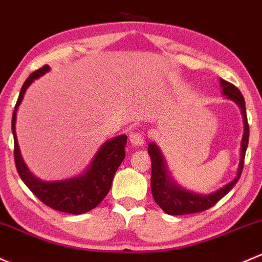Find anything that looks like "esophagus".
I'll return each mask as SVG.
<instances>
[{
	"mask_svg": "<svg viewBox=\"0 0 262 262\" xmlns=\"http://www.w3.org/2000/svg\"><path fill=\"white\" fill-rule=\"evenodd\" d=\"M130 141L135 146H142L145 144V134L142 131H135L131 132Z\"/></svg>",
	"mask_w": 262,
	"mask_h": 262,
	"instance_id": "34e87169",
	"label": "esophagus"
}]
</instances>
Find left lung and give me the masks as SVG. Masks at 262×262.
Wrapping results in <instances>:
<instances>
[{
	"instance_id": "8db88e82",
	"label": "left lung",
	"mask_w": 262,
	"mask_h": 262,
	"mask_svg": "<svg viewBox=\"0 0 262 262\" xmlns=\"http://www.w3.org/2000/svg\"><path fill=\"white\" fill-rule=\"evenodd\" d=\"M221 84L223 87V94L238 104L242 111V116H244L245 132L241 142V160H239L237 177L227 185L221 188L220 190L208 194V195H199V194L191 193V191L180 188L174 180H171V178H169L160 150L155 144L151 142L149 149H147V152L151 158V193H152L154 201L156 202V204L168 214L182 215L207 211L214 206L220 199H222L234 187V184L238 182L239 177H241L250 134L245 99L238 88L232 83L221 79Z\"/></svg>"
}]
</instances>
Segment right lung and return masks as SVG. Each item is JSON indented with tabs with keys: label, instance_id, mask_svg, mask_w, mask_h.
<instances>
[{
	"label": "right lung",
	"instance_id": "add662e5",
	"mask_svg": "<svg viewBox=\"0 0 262 262\" xmlns=\"http://www.w3.org/2000/svg\"><path fill=\"white\" fill-rule=\"evenodd\" d=\"M49 66H44L31 73L30 77L25 80L23 88H21L20 96H18L15 110H13L12 134L13 142H15L13 155H15L16 169L29 189L48 207L59 212L82 214V213L90 212L91 209L96 208L103 201L104 196L108 194L113 177L126 156L125 146L127 142V136L121 135V136L113 137L112 140L104 142L94 156L90 168L80 177L72 178L68 180H60V182H42V180L35 178L26 168L25 163L21 158L20 149H18L17 137H16L15 132L16 112L23 101L26 88L31 84L32 80L41 77L42 74L49 72Z\"/></svg>",
	"mask_w": 262,
	"mask_h": 262
}]
</instances>
